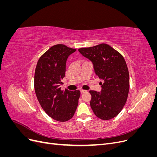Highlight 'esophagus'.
Wrapping results in <instances>:
<instances>
[{"label": "esophagus", "instance_id": "esophagus-1", "mask_svg": "<svg viewBox=\"0 0 157 157\" xmlns=\"http://www.w3.org/2000/svg\"><path fill=\"white\" fill-rule=\"evenodd\" d=\"M86 90H80V93H81V94H84V93H85V92H86Z\"/></svg>", "mask_w": 157, "mask_h": 157}]
</instances>
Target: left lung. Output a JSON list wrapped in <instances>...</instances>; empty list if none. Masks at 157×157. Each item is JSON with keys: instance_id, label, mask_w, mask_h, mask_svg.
I'll return each mask as SVG.
<instances>
[{"instance_id": "obj_1", "label": "left lung", "mask_w": 157, "mask_h": 157, "mask_svg": "<svg viewBox=\"0 0 157 157\" xmlns=\"http://www.w3.org/2000/svg\"><path fill=\"white\" fill-rule=\"evenodd\" d=\"M83 56L92 61L95 73L99 78L101 94L90 90V106L101 120H110L117 116L126 103L130 89L129 72L121 54L107 44L79 48Z\"/></svg>"}]
</instances>
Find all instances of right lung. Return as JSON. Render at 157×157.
Segmentation results:
<instances>
[{
    "instance_id": "1",
    "label": "right lung",
    "mask_w": 157,
    "mask_h": 157,
    "mask_svg": "<svg viewBox=\"0 0 157 157\" xmlns=\"http://www.w3.org/2000/svg\"><path fill=\"white\" fill-rule=\"evenodd\" d=\"M76 50L61 44L52 46L40 56L35 69L34 86L38 101L47 115L59 122L73 118L80 96L78 90L69 91L60 88L66 61Z\"/></svg>"
}]
</instances>
